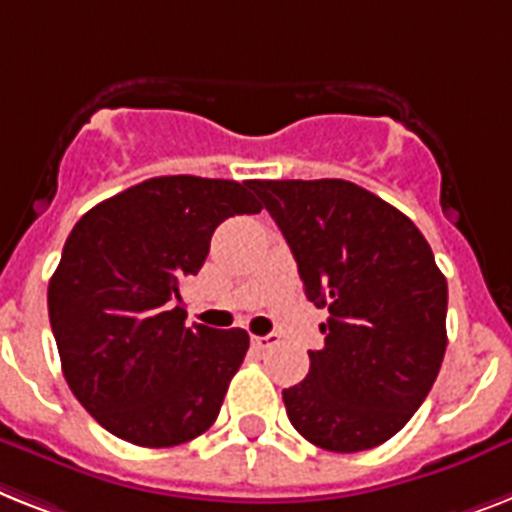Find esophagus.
<instances>
[{"label":"esophagus","mask_w":512,"mask_h":512,"mask_svg":"<svg viewBox=\"0 0 512 512\" xmlns=\"http://www.w3.org/2000/svg\"><path fill=\"white\" fill-rule=\"evenodd\" d=\"M278 336L276 334H265V336H252V344H255L257 350H265L270 344H276Z\"/></svg>","instance_id":"34e87169"}]
</instances>
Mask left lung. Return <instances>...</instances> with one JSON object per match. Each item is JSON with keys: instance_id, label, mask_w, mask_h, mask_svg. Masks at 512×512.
Listing matches in <instances>:
<instances>
[{"instance_id": "left-lung-1", "label": "left lung", "mask_w": 512, "mask_h": 512, "mask_svg": "<svg viewBox=\"0 0 512 512\" xmlns=\"http://www.w3.org/2000/svg\"><path fill=\"white\" fill-rule=\"evenodd\" d=\"M297 260L305 297L328 307L286 415L315 447L371 450L426 400L447 350V278L415 223L342 178L249 181Z\"/></svg>"}]
</instances>
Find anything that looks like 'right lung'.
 Returning a JSON list of instances; mask_svg holds the SVG:
<instances>
[{
	"instance_id": "1",
	"label": "right lung",
	"mask_w": 512,
	"mask_h": 512,
	"mask_svg": "<svg viewBox=\"0 0 512 512\" xmlns=\"http://www.w3.org/2000/svg\"><path fill=\"white\" fill-rule=\"evenodd\" d=\"M260 210L249 181L160 176L73 226L49 281V323L70 392L102 429L173 447L213 426L249 334L186 326L181 281L205 265L223 220Z\"/></svg>"
}]
</instances>
